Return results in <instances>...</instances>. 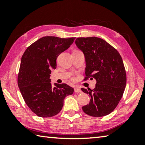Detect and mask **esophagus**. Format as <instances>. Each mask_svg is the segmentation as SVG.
<instances>
[{"label":"esophagus","instance_id":"34e87169","mask_svg":"<svg viewBox=\"0 0 145 145\" xmlns=\"http://www.w3.org/2000/svg\"><path fill=\"white\" fill-rule=\"evenodd\" d=\"M74 91H75V93H81L82 92L81 89H80V88H78V87H75L74 88Z\"/></svg>","mask_w":145,"mask_h":145}]
</instances>
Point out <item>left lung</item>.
I'll return each mask as SVG.
<instances>
[{
    "mask_svg": "<svg viewBox=\"0 0 145 145\" xmlns=\"http://www.w3.org/2000/svg\"><path fill=\"white\" fill-rule=\"evenodd\" d=\"M77 47L84 53L86 67L83 81L95 78V88H82L90 102L82 107L86 114L94 117L106 116L117 107L127 83L126 71L120 53L102 38H77Z\"/></svg>",
    "mask_w": 145,
    "mask_h": 145,
    "instance_id": "8db88e82",
    "label": "left lung"
}]
</instances>
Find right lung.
I'll return each mask as SVG.
<instances>
[{"label": "right lung", "instance_id": "obj_1", "mask_svg": "<svg viewBox=\"0 0 145 145\" xmlns=\"http://www.w3.org/2000/svg\"><path fill=\"white\" fill-rule=\"evenodd\" d=\"M75 38L45 36L39 39L24 52L18 74V86L27 105L38 116L48 118L59 112L65 98L73 93L67 84L50 83L52 68L56 59L70 47Z\"/></svg>", "mask_w": 145, "mask_h": 145}]
</instances>
